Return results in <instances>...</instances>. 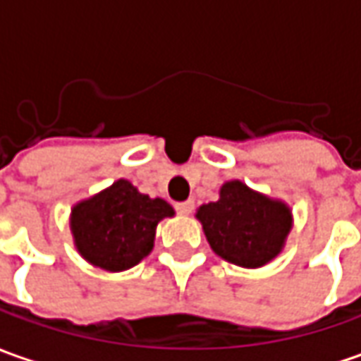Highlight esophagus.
<instances>
[{"instance_id":"34e87169","label":"esophagus","mask_w":361,"mask_h":361,"mask_svg":"<svg viewBox=\"0 0 361 361\" xmlns=\"http://www.w3.org/2000/svg\"><path fill=\"white\" fill-rule=\"evenodd\" d=\"M176 209L180 215H190L193 212V201L188 200V201H181V203H176Z\"/></svg>"}]
</instances>
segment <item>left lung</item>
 <instances>
[{"instance_id": "1", "label": "left lung", "mask_w": 361, "mask_h": 361, "mask_svg": "<svg viewBox=\"0 0 361 361\" xmlns=\"http://www.w3.org/2000/svg\"><path fill=\"white\" fill-rule=\"evenodd\" d=\"M215 255L243 269H259L283 252L293 229V209L251 190L241 180L225 181L219 200L203 203L197 213Z\"/></svg>"}]
</instances>
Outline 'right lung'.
<instances>
[{
	"mask_svg": "<svg viewBox=\"0 0 361 361\" xmlns=\"http://www.w3.org/2000/svg\"><path fill=\"white\" fill-rule=\"evenodd\" d=\"M173 215L168 201L152 200L120 178L106 190L75 203L68 225L78 255L87 263L120 273L148 257L158 223Z\"/></svg>",
	"mask_w": 361,
	"mask_h": 361,
	"instance_id": "obj_1",
	"label": "right lung"
}]
</instances>
